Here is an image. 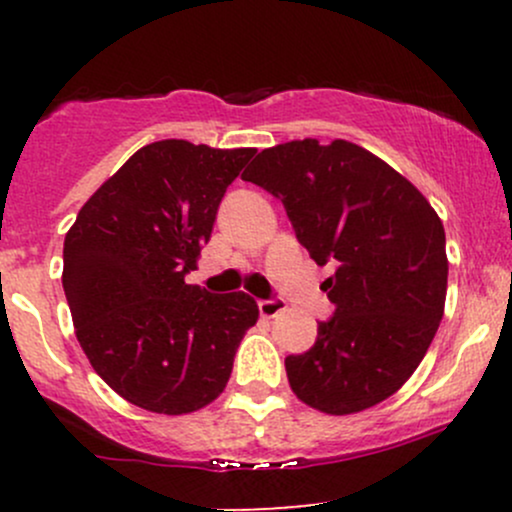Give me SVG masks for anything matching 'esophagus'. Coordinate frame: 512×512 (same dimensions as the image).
Returning <instances> with one entry per match:
<instances>
[{
  "instance_id": "1",
  "label": "esophagus",
  "mask_w": 512,
  "mask_h": 512,
  "mask_svg": "<svg viewBox=\"0 0 512 512\" xmlns=\"http://www.w3.org/2000/svg\"><path fill=\"white\" fill-rule=\"evenodd\" d=\"M257 308H260L262 317H276L279 313H284L286 303L279 301V298H264V301H257Z\"/></svg>"
}]
</instances>
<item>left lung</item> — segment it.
Listing matches in <instances>:
<instances>
[{"mask_svg": "<svg viewBox=\"0 0 512 512\" xmlns=\"http://www.w3.org/2000/svg\"><path fill=\"white\" fill-rule=\"evenodd\" d=\"M243 180L281 199L298 243L334 262V303L305 354L286 356L301 402L354 414L409 380L436 337L448 291L445 231L426 197L361 146L286 142L257 154Z\"/></svg>", "mask_w": 512, "mask_h": 512, "instance_id": "obj_1", "label": "left lung"}]
</instances>
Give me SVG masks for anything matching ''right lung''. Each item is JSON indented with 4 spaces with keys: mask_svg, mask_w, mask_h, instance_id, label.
I'll return each instance as SVG.
<instances>
[{
    "mask_svg": "<svg viewBox=\"0 0 512 512\" xmlns=\"http://www.w3.org/2000/svg\"><path fill=\"white\" fill-rule=\"evenodd\" d=\"M252 156L185 139L144 146L93 192L64 238L76 339L93 370L137 407L170 416L207 407L257 322L248 293L185 284L226 187Z\"/></svg>",
    "mask_w": 512,
    "mask_h": 512,
    "instance_id": "obj_1",
    "label": "right lung"
}]
</instances>
